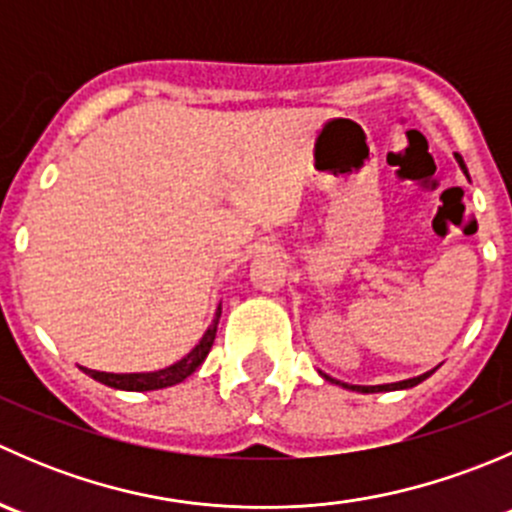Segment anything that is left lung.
I'll use <instances>...</instances> for the list:
<instances>
[{
    "instance_id": "8db88e82",
    "label": "left lung",
    "mask_w": 512,
    "mask_h": 512,
    "mask_svg": "<svg viewBox=\"0 0 512 512\" xmlns=\"http://www.w3.org/2000/svg\"><path fill=\"white\" fill-rule=\"evenodd\" d=\"M458 158V156H456ZM458 163H461V168H463V173H466V165H463V160L458 158ZM433 371H426V374H421V376H416V379H406V381H396V384H381V386H349V384H342V381H337V379H332V376H327V374H322L324 379L327 381H332V384H339V386H344V389H352V391H361V394H376V391H396V389H411V386H416V384H421L423 379H428V376H431Z\"/></svg>"
}]
</instances>
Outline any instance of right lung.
Instances as JSON below:
<instances>
[{"instance_id":"add662e5","label":"right lung","mask_w":512,"mask_h":512,"mask_svg":"<svg viewBox=\"0 0 512 512\" xmlns=\"http://www.w3.org/2000/svg\"><path fill=\"white\" fill-rule=\"evenodd\" d=\"M220 312L223 307H218L215 312L213 324L208 327V332L203 334L195 349L188 356H183L180 361H175L173 366H165L160 371H148V374H106V371H94V369H84L91 379L101 381V384L111 386V389H121V391H156V389H165V386H175L180 381L188 379L195 369L205 361L210 347L215 342V332H218V322H220Z\"/></svg>"}]
</instances>
